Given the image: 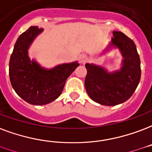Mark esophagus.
Listing matches in <instances>:
<instances>
[{
    "mask_svg": "<svg viewBox=\"0 0 152 152\" xmlns=\"http://www.w3.org/2000/svg\"><path fill=\"white\" fill-rule=\"evenodd\" d=\"M88 59H87V56H85V55H80V63L81 64H85L86 62H87Z\"/></svg>",
    "mask_w": 152,
    "mask_h": 152,
    "instance_id": "esophagus-1",
    "label": "esophagus"
}]
</instances>
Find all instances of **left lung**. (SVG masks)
<instances>
[{"instance_id":"obj_1","label":"left lung","mask_w":152,"mask_h":152,"mask_svg":"<svg viewBox=\"0 0 152 152\" xmlns=\"http://www.w3.org/2000/svg\"><path fill=\"white\" fill-rule=\"evenodd\" d=\"M110 47L118 48L123 56L120 71L109 73L104 68L86 64L85 85L90 98L104 105H116L133 95L141 77L140 59L132 39L120 31H113Z\"/></svg>"}]
</instances>
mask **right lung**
<instances>
[{"label":"right lung","mask_w":152,"mask_h":152,"mask_svg":"<svg viewBox=\"0 0 152 152\" xmlns=\"http://www.w3.org/2000/svg\"><path fill=\"white\" fill-rule=\"evenodd\" d=\"M42 31L38 26H30L19 36L10 56L9 69L10 82L17 94L36 105L48 104L58 98L68 76L80 65L73 62L46 70L35 61H30L29 46Z\"/></svg>","instance_id":"1"}]
</instances>
